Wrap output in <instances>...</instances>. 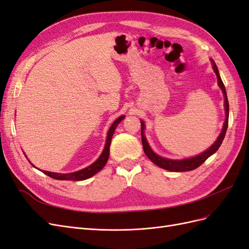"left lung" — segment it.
Returning <instances> with one entry per match:
<instances>
[{
  "label": "left lung",
  "mask_w": 249,
  "mask_h": 249,
  "mask_svg": "<svg viewBox=\"0 0 249 249\" xmlns=\"http://www.w3.org/2000/svg\"><path fill=\"white\" fill-rule=\"evenodd\" d=\"M212 63H213V70H214L216 76H217V79H218V85H219V87L221 88L222 92L224 94V107H225V113H227V117H225L223 129L219 135V137L217 138V140L215 141V143L212 146L208 148L206 152H203L202 154H200L196 157L189 158V159H185V160H169V159H165V158H162L160 156L156 155L152 150V148L149 147L148 143L144 137V135H143L144 124H143V122H142L141 123V140H142L143 150H144L145 155L148 157V159L154 164H156L157 166L170 170V171H176V172L193 170L195 168L199 167L200 165L205 162L210 156H212L214 153H216L217 149L219 148V146L221 145V143L225 136V133H227V130H228V125H229V101H228V95H227V91H225V87L223 85V82L219 76L218 69L213 60H212Z\"/></svg>",
  "instance_id": "left-lung-1"
}]
</instances>
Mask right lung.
<instances>
[{
    "label": "right lung",
    "instance_id": "right-lung-1",
    "mask_svg": "<svg viewBox=\"0 0 249 249\" xmlns=\"http://www.w3.org/2000/svg\"><path fill=\"white\" fill-rule=\"evenodd\" d=\"M124 118V116H120L115 120L114 123L112 124V125L110 126V129L108 131L106 145H105V148L103 150L102 155L100 156L99 159L90 165V166L82 169V170H79L76 172H71V173H56V172H50V171H46V170H42V172L44 173V175H47L55 179H60V180H83V179H86V178H89L90 177L94 176L95 173L102 170L105 165H106V163L108 161V158H109L112 136H113V134H114V131L116 129L117 124L122 122Z\"/></svg>",
    "mask_w": 249,
    "mask_h": 249
}]
</instances>
